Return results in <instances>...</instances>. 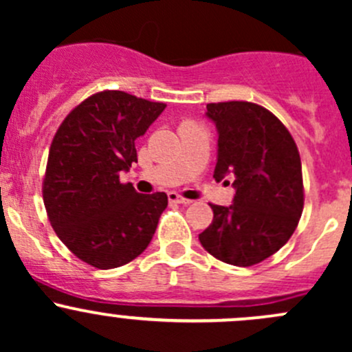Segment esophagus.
I'll list each match as a JSON object with an SVG mask.
<instances>
[{"mask_svg": "<svg viewBox=\"0 0 352 352\" xmlns=\"http://www.w3.org/2000/svg\"><path fill=\"white\" fill-rule=\"evenodd\" d=\"M168 201L170 202H175V204H190V199H186V197H182V196H179V194L177 192H168Z\"/></svg>", "mask_w": 352, "mask_h": 352, "instance_id": "1", "label": "esophagus"}]
</instances>
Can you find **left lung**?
<instances>
[{"mask_svg":"<svg viewBox=\"0 0 352 352\" xmlns=\"http://www.w3.org/2000/svg\"><path fill=\"white\" fill-rule=\"evenodd\" d=\"M206 117L218 131L212 177H233L235 196L230 206L211 204L212 223L199 242L218 261L248 267L276 254L296 230L303 211L300 153L281 120L257 104H208Z\"/></svg>","mask_w":352,"mask_h":352,"instance_id":"1","label":"left lung"}]
</instances>
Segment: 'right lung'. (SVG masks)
<instances>
[{"mask_svg":"<svg viewBox=\"0 0 352 352\" xmlns=\"http://www.w3.org/2000/svg\"><path fill=\"white\" fill-rule=\"evenodd\" d=\"M165 107L126 91H100L71 110L52 140L42 187L49 221L94 267H120L153 239L168 197L136 192L119 173L138 162L136 140Z\"/></svg>","mask_w":352,"mask_h":352,"instance_id":"1","label":"right lung"}]
</instances>
